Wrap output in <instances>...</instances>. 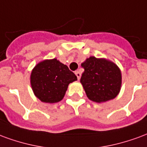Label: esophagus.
I'll return each instance as SVG.
<instances>
[{
	"label": "esophagus",
	"mask_w": 147,
	"mask_h": 147,
	"mask_svg": "<svg viewBox=\"0 0 147 147\" xmlns=\"http://www.w3.org/2000/svg\"><path fill=\"white\" fill-rule=\"evenodd\" d=\"M75 74H76V76H77V78H78V80H79V79L81 78V73L79 72L78 70H77V71H75Z\"/></svg>",
	"instance_id": "esophagus-1"
}]
</instances>
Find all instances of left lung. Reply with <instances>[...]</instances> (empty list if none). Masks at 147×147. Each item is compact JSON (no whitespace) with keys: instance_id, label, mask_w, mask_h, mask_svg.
Returning <instances> with one entry per match:
<instances>
[{"instance_id":"8db88e82","label":"left lung","mask_w":147,"mask_h":147,"mask_svg":"<svg viewBox=\"0 0 147 147\" xmlns=\"http://www.w3.org/2000/svg\"><path fill=\"white\" fill-rule=\"evenodd\" d=\"M81 66L84 71L81 83L90 100L107 102L118 95L121 85V73L116 64L92 56Z\"/></svg>"}]
</instances>
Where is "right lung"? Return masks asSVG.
Returning <instances> with one entry per match:
<instances>
[{"mask_svg": "<svg viewBox=\"0 0 147 147\" xmlns=\"http://www.w3.org/2000/svg\"><path fill=\"white\" fill-rule=\"evenodd\" d=\"M77 76L68 66L56 59L44 60L32 70L30 83L35 96L44 102L54 103L62 100L69 83Z\"/></svg>", "mask_w": 147, "mask_h": 147, "instance_id": "obj_1", "label": "right lung"}]
</instances>
